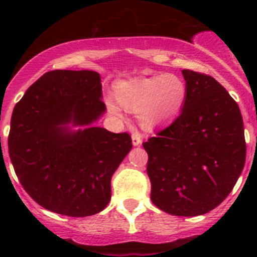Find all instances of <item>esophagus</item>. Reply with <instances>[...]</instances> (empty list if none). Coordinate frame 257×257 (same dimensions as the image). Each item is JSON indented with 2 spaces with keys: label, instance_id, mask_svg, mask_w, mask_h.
<instances>
[{
  "label": "esophagus",
  "instance_id": "esophagus-1",
  "mask_svg": "<svg viewBox=\"0 0 257 257\" xmlns=\"http://www.w3.org/2000/svg\"><path fill=\"white\" fill-rule=\"evenodd\" d=\"M131 138H133V144L135 145V147H138V145L142 144L143 136L140 133H138V131H134L133 135H131Z\"/></svg>",
  "mask_w": 257,
  "mask_h": 257
}]
</instances>
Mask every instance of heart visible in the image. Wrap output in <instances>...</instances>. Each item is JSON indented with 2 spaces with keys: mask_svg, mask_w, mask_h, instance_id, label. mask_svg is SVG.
<instances>
[{
  "mask_svg": "<svg viewBox=\"0 0 257 257\" xmlns=\"http://www.w3.org/2000/svg\"><path fill=\"white\" fill-rule=\"evenodd\" d=\"M113 97L105 100L113 115L122 117L124 109L138 113L139 123L145 128L169 121L180 112L187 97V86L174 74L123 79L115 83Z\"/></svg>",
  "mask_w": 257,
  "mask_h": 257,
  "instance_id": "heart-1",
  "label": "heart"
}]
</instances>
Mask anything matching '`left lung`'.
<instances>
[{
  "label": "left lung",
  "mask_w": 257,
  "mask_h": 257,
  "mask_svg": "<svg viewBox=\"0 0 257 257\" xmlns=\"http://www.w3.org/2000/svg\"><path fill=\"white\" fill-rule=\"evenodd\" d=\"M179 117L143 143L151 199L175 216H198L221 203L246 162L239 106L213 77L184 69Z\"/></svg>",
  "instance_id": "obj_1"
}]
</instances>
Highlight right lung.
I'll return each mask as SVG.
<instances>
[{
	"mask_svg": "<svg viewBox=\"0 0 257 257\" xmlns=\"http://www.w3.org/2000/svg\"><path fill=\"white\" fill-rule=\"evenodd\" d=\"M105 112L100 74L51 70L36 81L11 115L9 154L32 199L73 217L100 212L110 201V180L133 148L127 133L90 127ZM68 123L87 125L76 133Z\"/></svg>",
	"mask_w": 257,
	"mask_h": 257,
	"instance_id": "obj_1",
	"label": "right lung"
}]
</instances>
